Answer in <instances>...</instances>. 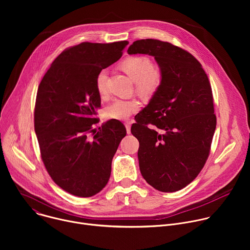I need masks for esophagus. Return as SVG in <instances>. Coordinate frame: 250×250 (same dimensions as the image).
<instances>
[{"label": "esophagus", "instance_id": "1", "mask_svg": "<svg viewBox=\"0 0 250 250\" xmlns=\"http://www.w3.org/2000/svg\"><path fill=\"white\" fill-rule=\"evenodd\" d=\"M125 128H126V132L129 134L130 133V123H125Z\"/></svg>", "mask_w": 250, "mask_h": 250}]
</instances>
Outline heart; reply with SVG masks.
Returning a JSON list of instances; mask_svg holds the SVG:
<instances>
[{"instance_id": "heart-1", "label": "heart", "mask_w": 250, "mask_h": 250, "mask_svg": "<svg viewBox=\"0 0 250 250\" xmlns=\"http://www.w3.org/2000/svg\"><path fill=\"white\" fill-rule=\"evenodd\" d=\"M123 70L132 80L135 81L136 90L144 94L150 95L157 90L161 83L160 71L153 66L151 60L146 56H131L125 58L121 64ZM106 80L108 72L103 69L96 77V89L100 96L106 95ZM139 109L136 100L116 99L105 108V115L109 119L125 121Z\"/></svg>"}]
</instances>
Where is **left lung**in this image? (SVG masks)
<instances>
[{
    "mask_svg": "<svg viewBox=\"0 0 250 250\" xmlns=\"http://www.w3.org/2000/svg\"><path fill=\"white\" fill-rule=\"evenodd\" d=\"M127 53L153 56L161 73L159 87L130 129L139 141L140 173L158 191H179L203 169L215 133L208 78L191 53L169 42L136 41Z\"/></svg>",
    "mask_w": 250,
    "mask_h": 250,
    "instance_id": "8db88e82",
    "label": "left lung"
}]
</instances>
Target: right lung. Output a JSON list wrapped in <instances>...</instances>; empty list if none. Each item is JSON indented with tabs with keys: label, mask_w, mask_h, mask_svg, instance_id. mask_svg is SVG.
<instances>
[{
	"label": "right lung",
	"mask_w": 250,
	"mask_h": 250,
	"mask_svg": "<svg viewBox=\"0 0 250 250\" xmlns=\"http://www.w3.org/2000/svg\"><path fill=\"white\" fill-rule=\"evenodd\" d=\"M128 42H82L52 62L38 90L34 130L42 159L61 189L87 198L108 183L112 160L126 129L110 120L95 130L101 97L96 77L118 61Z\"/></svg>",
	"instance_id": "add662e5"
}]
</instances>
